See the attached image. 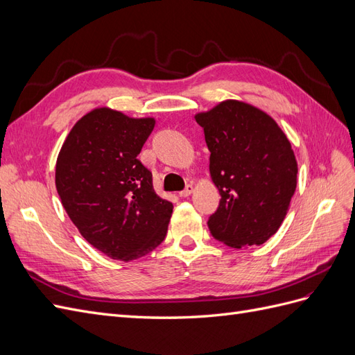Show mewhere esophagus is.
Instances as JSON below:
<instances>
[{
	"instance_id": "1",
	"label": "esophagus",
	"mask_w": 355,
	"mask_h": 355,
	"mask_svg": "<svg viewBox=\"0 0 355 355\" xmlns=\"http://www.w3.org/2000/svg\"><path fill=\"white\" fill-rule=\"evenodd\" d=\"M192 192H194V185H192V184H188V185L185 187V189H184V191H180V192H179V196L185 198V197H189V196L192 194Z\"/></svg>"
}]
</instances>
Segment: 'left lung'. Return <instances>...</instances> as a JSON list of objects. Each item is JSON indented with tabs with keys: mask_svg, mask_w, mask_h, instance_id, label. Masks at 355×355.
I'll return each instance as SVG.
<instances>
[{
	"mask_svg": "<svg viewBox=\"0 0 355 355\" xmlns=\"http://www.w3.org/2000/svg\"><path fill=\"white\" fill-rule=\"evenodd\" d=\"M210 151L219 207L211 235L234 249L261 245L280 228L296 189L292 145L272 118L254 106L225 101L196 115Z\"/></svg>",
	"mask_w": 355,
	"mask_h": 355,
	"instance_id": "left-lung-1",
	"label": "left lung"
}]
</instances>
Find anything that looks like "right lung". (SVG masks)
<instances>
[{"instance_id":"right-lung-1","label":"right lung","mask_w":355,"mask_h":355,"mask_svg":"<svg viewBox=\"0 0 355 355\" xmlns=\"http://www.w3.org/2000/svg\"><path fill=\"white\" fill-rule=\"evenodd\" d=\"M154 125V118L93 110L72 127L56 161V189L69 219L116 261L153 252L166 239L173 211L137 158Z\"/></svg>"}]
</instances>
